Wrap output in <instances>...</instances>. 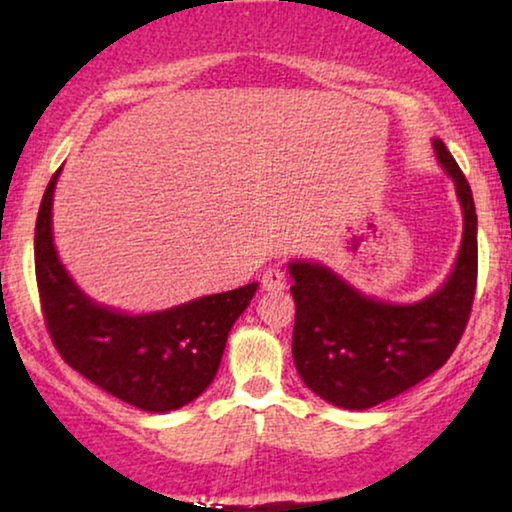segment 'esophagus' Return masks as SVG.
<instances>
[{
	"instance_id": "1",
	"label": "esophagus",
	"mask_w": 512,
	"mask_h": 512,
	"mask_svg": "<svg viewBox=\"0 0 512 512\" xmlns=\"http://www.w3.org/2000/svg\"><path fill=\"white\" fill-rule=\"evenodd\" d=\"M261 286L265 291H282L286 286V275L282 268H268L261 277Z\"/></svg>"
}]
</instances>
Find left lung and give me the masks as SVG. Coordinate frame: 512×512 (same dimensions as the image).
I'll list each match as a JSON object with an SVG mask.
<instances>
[{
    "instance_id": "obj_1",
    "label": "left lung",
    "mask_w": 512,
    "mask_h": 512,
    "mask_svg": "<svg viewBox=\"0 0 512 512\" xmlns=\"http://www.w3.org/2000/svg\"><path fill=\"white\" fill-rule=\"evenodd\" d=\"M433 149L464 209V240L447 282L412 305L366 298L319 263H289L296 300L293 361L324 401L366 410L445 366L471 317L478 284V216L471 186L440 139Z\"/></svg>"
}]
</instances>
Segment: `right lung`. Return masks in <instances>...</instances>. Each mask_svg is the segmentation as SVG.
I'll return each instance as SVG.
<instances>
[{"instance_id":"1","label":"right lung","mask_w":512,"mask_h":512,"mask_svg":"<svg viewBox=\"0 0 512 512\" xmlns=\"http://www.w3.org/2000/svg\"><path fill=\"white\" fill-rule=\"evenodd\" d=\"M58 174L48 181L34 228L41 312L55 349L76 373L139 410L167 412L191 403L216 377L230 328L258 284L137 317L93 303L72 282L53 247Z\"/></svg>"}]
</instances>
